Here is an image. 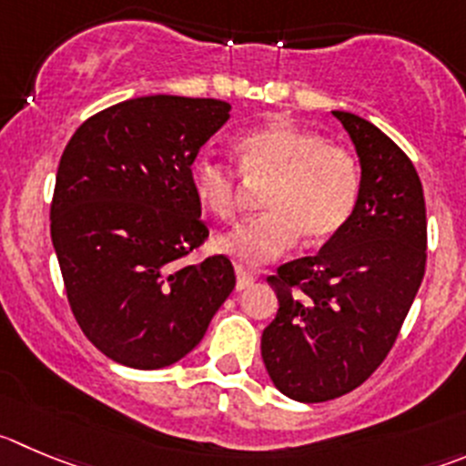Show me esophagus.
I'll return each mask as SVG.
<instances>
[{
    "label": "esophagus",
    "mask_w": 466,
    "mask_h": 466,
    "mask_svg": "<svg viewBox=\"0 0 466 466\" xmlns=\"http://www.w3.org/2000/svg\"><path fill=\"white\" fill-rule=\"evenodd\" d=\"M236 277H238V281H236L238 290H245V288H249L251 283L256 281V274L249 272L247 268H242V265H236Z\"/></svg>",
    "instance_id": "34e87169"
}]
</instances>
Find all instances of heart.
Here are the masks:
<instances>
[{
    "mask_svg": "<svg viewBox=\"0 0 466 466\" xmlns=\"http://www.w3.org/2000/svg\"><path fill=\"white\" fill-rule=\"evenodd\" d=\"M238 171L247 183H268L263 215L215 240L221 254L260 265L286 254L299 236L325 245L348 226L361 194V167L352 150L329 144L320 132L272 121L236 139ZM198 206L217 219L238 215V174L226 164L198 157L189 167Z\"/></svg>",
    "mask_w": 466,
    "mask_h": 466,
    "instance_id": "b5f03b06",
    "label": "heart"
}]
</instances>
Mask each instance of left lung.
<instances>
[{"mask_svg": "<svg viewBox=\"0 0 466 466\" xmlns=\"http://www.w3.org/2000/svg\"><path fill=\"white\" fill-rule=\"evenodd\" d=\"M361 162V194L339 236L316 256L268 277L277 318L260 339L265 369L283 396L325 402L378 370L396 343L425 274L423 187L414 164L380 127L334 112Z\"/></svg>", "mask_w": 466, "mask_h": 466, "instance_id": "8db88e82", "label": "left lung"}]
</instances>
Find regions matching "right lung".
I'll return each mask as SVG.
<instances>
[{"label":"right lung","instance_id":"obj_1","mask_svg":"<svg viewBox=\"0 0 466 466\" xmlns=\"http://www.w3.org/2000/svg\"><path fill=\"white\" fill-rule=\"evenodd\" d=\"M228 112L215 97H132L86 118L61 155L50 230L70 311L123 366L183 359L236 288L226 256L179 265L210 236L189 167Z\"/></svg>","mask_w":466,"mask_h":466}]
</instances>
